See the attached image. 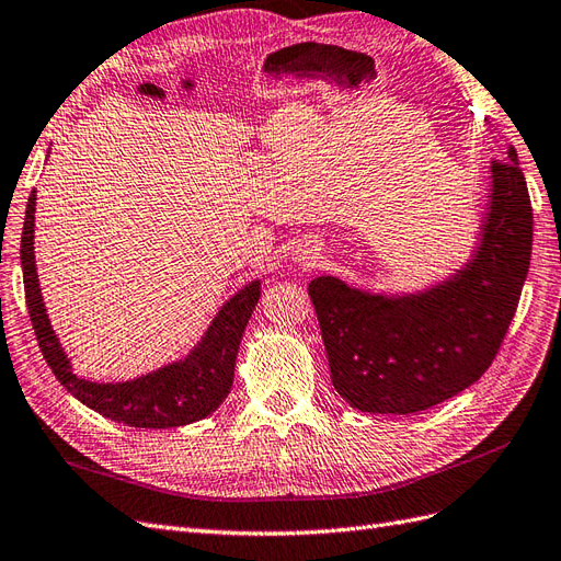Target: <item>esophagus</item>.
Segmentation results:
<instances>
[{"label": "esophagus", "mask_w": 561, "mask_h": 561, "mask_svg": "<svg viewBox=\"0 0 561 561\" xmlns=\"http://www.w3.org/2000/svg\"><path fill=\"white\" fill-rule=\"evenodd\" d=\"M297 260H299V262H311L313 254L307 252V250H299V252H297Z\"/></svg>", "instance_id": "34e87169"}]
</instances>
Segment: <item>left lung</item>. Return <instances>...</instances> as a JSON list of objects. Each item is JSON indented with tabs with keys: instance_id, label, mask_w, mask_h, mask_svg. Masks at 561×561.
Here are the masks:
<instances>
[{
	"instance_id": "obj_1",
	"label": "left lung",
	"mask_w": 561,
	"mask_h": 561,
	"mask_svg": "<svg viewBox=\"0 0 561 561\" xmlns=\"http://www.w3.org/2000/svg\"><path fill=\"white\" fill-rule=\"evenodd\" d=\"M491 184L474 260L450 280L397 299L332 276L309 283L332 385L358 411H427L474 385L501 352L534 245L517 150L493 160Z\"/></svg>"
}]
</instances>
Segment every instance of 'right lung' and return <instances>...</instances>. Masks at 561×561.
I'll use <instances>...</instances> for the list:
<instances>
[{
  "label": "right lung",
  "mask_w": 561,
  "mask_h": 561,
  "mask_svg": "<svg viewBox=\"0 0 561 561\" xmlns=\"http://www.w3.org/2000/svg\"><path fill=\"white\" fill-rule=\"evenodd\" d=\"M35 201L37 198L33 191L27 198L21 238L23 287L39 352L44 360L49 363L56 380L92 411L129 427L168 430L191 425V422L215 413L231 391L238 346L243 340L256 299H260V280L245 285L236 297L226 301L205 332L203 342L195 346L191 356H186V360L172 363V366L148 373L131 382L96 385L82 380L72 373L70 360L60 350L42 301L33 245Z\"/></svg>",
  "instance_id": "right-lung-1"
}]
</instances>
